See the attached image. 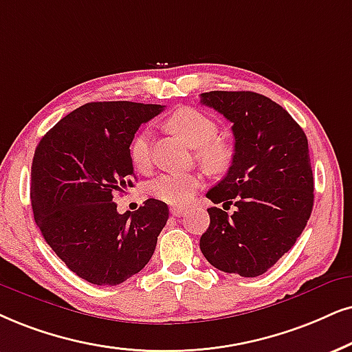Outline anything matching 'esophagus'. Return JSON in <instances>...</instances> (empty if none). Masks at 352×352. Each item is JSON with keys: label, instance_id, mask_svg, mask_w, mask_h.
I'll return each instance as SVG.
<instances>
[{"label": "esophagus", "instance_id": "esophagus-1", "mask_svg": "<svg viewBox=\"0 0 352 352\" xmlns=\"http://www.w3.org/2000/svg\"><path fill=\"white\" fill-rule=\"evenodd\" d=\"M184 212H185V208H182V206H172L170 208V214L173 217H180L182 214H184Z\"/></svg>", "mask_w": 352, "mask_h": 352}]
</instances>
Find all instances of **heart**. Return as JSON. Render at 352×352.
<instances>
[{
    "label": "heart",
    "instance_id": "1",
    "mask_svg": "<svg viewBox=\"0 0 352 352\" xmlns=\"http://www.w3.org/2000/svg\"><path fill=\"white\" fill-rule=\"evenodd\" d=\"M167 126L184 138L191 148H197L198 159L211 172H222L229 167L232 161V149L228 143L217 140L219 126L214 118L193 107H182L167 118ZM149 143L151 133L148 130H140L133 136L128 154L138 170H144L149 166ZM201 185L203 179L198 173L170 172L151 182L149 195L172 206H185Z\"/></svg>",
    "mask_w": 352,
    "mask_h": 352
}]
</instances>
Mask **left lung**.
<instances>
[{"instance_id": "obj_1", "label": "left lung", "mask_w": 352, "mask_h": 352, "mask_svg": "<svg viewBox=\"0 0 352 352\" xmlns=\"http://www.w3.org/2000/svg\"><path fill=\"white\" fill-rule=\"evenodd\" d=\"M232 123L234 155L228 175L208 191L212 203L199 239L214 268L255 278L291 250L314 208V173L302 128L281 105L250 91L201 94Z\"/></svg>"}]
</instances>
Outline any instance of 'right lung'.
<instances>
[{"instance_id": "1", "label": "right lung", "mask_w": 352, "mask_h": 352, "mask_svg": "<svg viewBox=\"0 0 352 352\" xmlns=\"http://www.w3.org/2000/svg\"><path fill=\"white\" fill-rule=\"evenodd\" d=\"M164 105L89 102L61 118L35 148L30 172L34 219L52 250L79 278L117 286L149 263L168 208L146 199L136 212L117 211L133 186L128 148L141 124Z\"/></svg>"}]
</instances>
